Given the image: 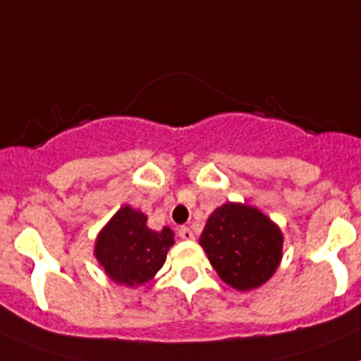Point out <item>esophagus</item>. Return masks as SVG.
Returning a JSON list of instances; mask_svg holds the SVG:
<instances>
[{
    "instance_id": "esophagus-1",
    "label": "esophagus",
    "mask_w": 361,
    "mask_h": 361,
    "mask_svg": "<svg viewBox=\"0 0 361 361\" xmlns=\"http://www.w3.org/2000/svg\"><path fill=\"white\" fill-rule=\"evenodd\" d=\"M178 237H180V239H184V241H192L193 232L188 226H180L178 228Z\"/></svg>"
}]
</instances>
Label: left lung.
Segmentation results:
<instances>
[{"label":"left lung","mask_w":361,"mask_h":361,"mask_svg":"<svg viewBox=\"0 0 361 361\" xmlns=\"http://www.w3.org/2000/svg\"><path fill=\"white\" fill-rule=\"evenodd\" d=\"M199 243L219 277L237 290L261 286L281 263V230L248 204L226 202L217 208Z\"/></svg>","instance_id":"left-lung-1"}]
</instances>
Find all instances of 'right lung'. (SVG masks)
I'll list each match as a JSON object with an SVG mask.
<instances>
[{"instance_id": "obj_1", "label": "right lung", "mask_w": 361, "mask_h": 361, "mask_svg": "<svg viewBox=\"0 0 361 361\" xmlns=\"http://www.w3.org/2000/svg\"><path fill=\"white\" fill-rule=\"evenodd\" d=\"M142 212L122 206L97 237L94 255L107 276L118 285L138 286L155 276L166 261L173 232L147 228Z\"/></svg>"}]
</instances>
